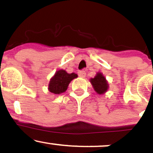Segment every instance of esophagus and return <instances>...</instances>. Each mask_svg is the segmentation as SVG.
Returning <instances> with one entry per match:
<instances>
[{"label":"esophagus","mask_w":153,"mask_h":153,"mask_svg":"<svg viewBox=\"0 0 153 153\" xmlns=\"http://www.w3.org/2000/svg\"><path fill=\"white\" fill-rule=\"evenodd\" d=\"M78 76L80 77V78H85L86 75V73H85V71H78Z\"/></svg>","instance_id":"obj_1"}]
</instances>
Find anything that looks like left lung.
I'll return each instance as SVG.
<instances>
[{"label":"left lung","mask_w":153,"mask_h":153,"mask_svg":"<svg viewBox=\"0 0 153 153\" xmlns=\"http://www.w3.org/2000/svg\"><path fill=\"white\" fill-rule=\"evenodd\" d=\"M91 82L95 91L98 94H103L108 90V82L106 81L105 77L101 73H97L94 78H91Z\"/></svg>","instance_id":"8db88e82"}]
</instances>
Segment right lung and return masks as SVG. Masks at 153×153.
I'll list each match as a JSON object with an SVG mask.
<instances>
[{"label":"right lung","mask_w":153,"mask_h":153,"mask_svg":"<svg viewBox=\"0 0 153 153\" xmlns=\"http://www.w3.org/2000/svg\"><path fill=\"white\" fill-rule=\"evenodd\" d=\"M77 77V74H68L63 70L57 71L50 81L49 91L56 95L63 93L67 90L68 86L71 80Z\"/></svg>","instance_id":"add662e5"}]
</instances>
